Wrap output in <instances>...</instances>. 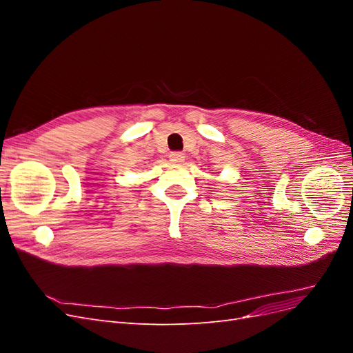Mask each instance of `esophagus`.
Returning <instances> with one entry per match:
<instances>
[{
	"label": "esophagus",
	"mask_w": 353,
	"mask_h": 353,
	"mask_svg": "<svg viewBox=\"0 0 353 353\" xmlns=\"http://www.w3.org/2000/svg\"><path fill=\"white\" fill-rule=\"evenodd\" d=\"M184 153H181V152H170L169 153V160L170 162H174V163H181L184 160Z\"/></svg>",
	"instance_id": "esophagus-1"
}]
</instances>
